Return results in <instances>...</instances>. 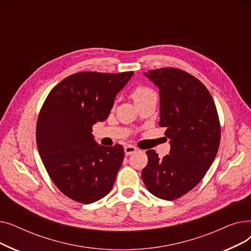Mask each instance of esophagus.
<instances>
[{"label":"esophagus","mask_w":251,"mask_h":251,"mask_svg":"<svg viewBox=\"0 0 251 251\" xmlns=\"http://www.w3.org/2000/svg\"><path fill=\"white\" fill-rule=\"evenodd\" d=\"M137 151V149L133 146H131V144H127V146L124 147V151H125V154L126 155H130L131 153H133Z\"/></svg>","instance_id":"1"}]
</instances>
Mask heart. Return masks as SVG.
<instances>
[{"label": "heart", "instance_id": "1", "mask_svg": "<svg viewBox=\"0 0 251 251\" xmlns=\"http://www.w3.org/2000/svg\"><path fill=\"white\" fill-rule=\"evenodd\" d=\"M155 95L154 91L152 89H151L150 87H147V86H142V85H139L137 87H135L132 91V99L135 102L137 101H140L142 100H146L148 98H150L151 96H153Z\"/></svg>", "mask_w": 251, "mask_h": 251}]
</instances>
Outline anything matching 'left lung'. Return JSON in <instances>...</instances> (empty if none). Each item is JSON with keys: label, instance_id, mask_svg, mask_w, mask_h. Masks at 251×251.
I'll return each instance as SVG.
<instances>
[{"label": "left lung", "instance_id": "left-lung-1", "mask_svg": "<svg viewBox=\"0 0 251 251\" xmlns=\"http://www.w3.org/2000/svg\"><path fill=\"white\" fill-rule=\"evenodd\" d=\"M160 89V122L170 139L169 154L147 151L141 177L159 199L174 201L193 189L217 155L221 127L215 101L194 76L176 68L144 72Z\"/></svg>", "mask_w": 251, "mask_h": 251}]
</instances>
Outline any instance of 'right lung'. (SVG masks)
<instances>
[{
    "mask_svg": "<svg viewBox=\"0 0 251 251\" xmlns=\"http://www.w3.org/2000/svg\"><path fill=\"white\" fill-rule=\"evenodd\" d=\"M133 74L75 73L50 90L39 112L38 153L55 185L75 201L92 203L113 188L124 149L97 143L92 125L109 117L119 91Z\"/></svg>",
    "mask_w": 251,
    "mask_h": 251,
    "instance_id": "obj_1",
    "label": "right lung"
}]
</instances>
